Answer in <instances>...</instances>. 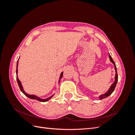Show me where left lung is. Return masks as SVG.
Wrapping results in <instances>:
<instances>
[{
  "instance_id": "8db88e82",
  "label": "left lung",
  "mask_w": 135,
  "mask_h": 135,
  "mask_svg": "<svg viewBox=\"0 0 135 135\" xmlns=\"http://www.w3.org/2000/svg\"><path fill=\"white\" fill-rule=\"evenodd\" d=\"M109 59L110 60L111 62L113 64V65H114V69H115V81H114V82L111 85V86L109 88V89H108V91L105 93L104 94H103V95H101L99 96V99L100 100H102L103 99H105V98L107 97L108 96H109L113 92V91H114V89H115V86L117 85V81H118V74H117V68H116V65L115 62H114V61H113V60L112 59L111 56L109 54Z\"/></svg>"
}]
</instances>
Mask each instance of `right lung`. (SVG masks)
Wrapping results in <instances>:
<instances>
[{
	"label": "right lung",
	"mask_w": 135,
	"mask_h": 135,
	"mask_svg": "<svg viewBox=\"0 0 135 135\" xmlns=\"http://www.w3.org/2000/svg\"><path fill=\"white\" fill-rule=\"evenodd\" d=\"M18 60L17 61V68H16V79H17V83H18V84L19 85V87L20 88V89H21V92H22V93L25 95V96H26L27 97H28V98H30V99H33V100H38L39 101H41V102H46L47 101H48L49 100H50L51 98L54 96V94L53 95H52L51 96L49 97L48 98H47V99H41V98H40L38 96H36V95H29V94H27L26 93L25 91L23 90V88L22 87V85L21 84V81H20L18 78V76H17V73H18ZM62 75H63V72H62L61 73V75H60V78H59V83H60V80L62 78Z\"/></svg>",
	"instance_id": "obj_1"
}]
</instances>
